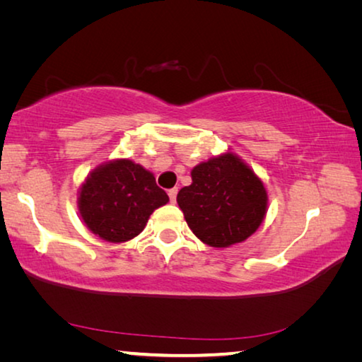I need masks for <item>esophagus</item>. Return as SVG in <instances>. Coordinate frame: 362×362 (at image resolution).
Here are the masks:
<instances>
[{
	"mask_svg": "<svg viewBox=\"0 0 362 362\" xmlns=\"http://www.w3.org/2000/svg\"><path fill=\"white\" fill-rule=\"evenodd\" d=\"M177 192H179V189H177V188H170L169 192H168L170 203H175V199H177Z\"/></svg>",
	"mask_w": 362,
	"mask_h": 362,
	"instance_id": "1",
	"label": "esophagus"
}]
</instances>
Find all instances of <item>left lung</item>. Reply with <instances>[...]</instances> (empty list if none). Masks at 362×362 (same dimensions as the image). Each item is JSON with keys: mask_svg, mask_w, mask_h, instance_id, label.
I'll return each instance as SVG.
<instances>
[{"mask_svg": "<svg viewBox=\"0 0 362 362\" xmlns=\"http://www.w3.org/2000/svg\"><path fill=\"white\" fill-rule=\"evenodd\" d=\"M192 180L177 194V203L189 230L203 243L228 247L247 240L263 222L265 187L233 153L198 164Z\"/></svg>", "mask_w": 362, "mask_h": 362, "instance_id": "obj_1", "label": "left lung"}]
</instances>
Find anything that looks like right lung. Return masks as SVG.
Returning a JSON list of instances; mask_svg holds the SVG:
<instances>
[{
	"label": "right lung",
	"mask_w": 362,
	"mask_h": 362,
	"mask_svg": "<svg viewBox=\"0 0 362 362\" xmlns=\"http://www.w3.org/2000/svg\"><path fill=\"white\" fill-rule=\"evenodd\" d=\"M168 201L151 173L131 159H118L97 168L83 183L79 212L94 235L124 243L136 238L150 214Z\"/></svg>",
	"instance_id": "add662e5"
}]
</instances>
